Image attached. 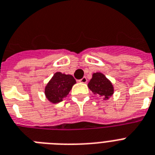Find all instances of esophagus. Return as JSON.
Masks as SVG:
<instances>
[{
	"label": "esophagus",
	"mask_w": 155,
	"mask_h": 155,
	"mask_svg": "<svg viewBox=\"0 0 155 155\" xmlns=\"http://www.w3.org/2000/svg\"><path fill=\"white\" fill-rule=\"evenodd\" d=\"M79 82H80V83H83V84H86L87 82V80L86 77H83L81 80H79Z\"/></svg>",
	"instance_id": "esophagus-1"
}]
</instances>
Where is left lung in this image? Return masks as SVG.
<instances>
[{
  "mask_svg": "<svg viewBox=\"0 0 155 155\" xmlns=\"http://www.w3.org/2000/svg\"><path fill=\"white\" fill-rule=\"evenodd\" d=\"M87 87L97 96L107 100L114 94L112 83L101 72L92 74V78L89 81Z\"/></svg>",
  "mask_w": 155,
  "mask_h": 155,
  "instance_id": "1",
  "label": "left lung"
}]
</instances>
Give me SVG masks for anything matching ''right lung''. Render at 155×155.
<instances>
[{"instance_id": "1", "label": "right lung", "mask_w": 155, "mask_h": 155, "mask_svg": "<svg viewBox=\"0 0 155 155\" xmlns=\"http://www.w3.org/2000/svg\"><path fill=\"white\" fill-rule=\"evenodd\" d=\"M75 83L76 81L71 75L57 71L45 86V97L51 104H58L67 97Z\"/></svg>"}]
</instances>
